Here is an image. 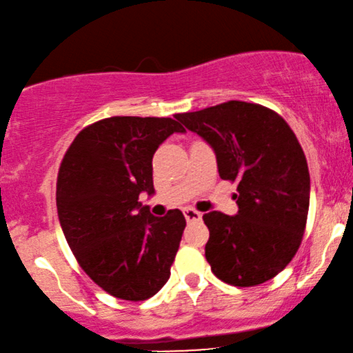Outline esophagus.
<instances>
[{
    "mask_svg": "<svg viewBox=\"0 0 353 353\" xmlns=\"http://www.w3.org/2000/svg\"><path fill=\"white\" fill-rule=\"evenodd\" d=\"M184 216H185V220L187 221H200L202 220V213L200 212H197V210H194V208H184Z\"/></svg>",
    "mask_w": 353,
    "mask_h": 353,
    "instance_id": "obj_1",
    "label": "esophagus"
}]
</instances>
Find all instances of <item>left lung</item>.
Segmentation results:
<instances>
[{"mask_svg": "<svg viewBox=\"0 0 353 353\" xmlns=\"http://www.w3.org/2000/svg\"><path fill=\"white\" fill-rule=\"evenodd\" d=\"M176 119L212 146L221 179L238 182L234 216L203 215L212 272L234 287L274 279L300 248L310 208V171L295 133L274 110L243 101Z\"/></svg>", "mask_w": 353, "mask_h": 353, "instance_id": "1", "label": "left lung"}]
</instances>
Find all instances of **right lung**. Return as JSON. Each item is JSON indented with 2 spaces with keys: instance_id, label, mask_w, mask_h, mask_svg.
Listing matches in <instances>:
<instances>
[{
  "instance_id": "right-lung-1",
  "label": "right lung",
  "mask_w": 353,
  "mask_h": 353,
  "mask_svg": "<svg viewBox=\"0 0 353 353\" xmlns=\"http://www.w3.org/2000/svg\"><path fill=\"white\" fill-rule=\"evenodd\" d=\"M185 128L169 117H110L77 135L61 161L57 210L83 270L120 300H148L164 287L185 228L181 210L151 215L153 154Z\"/></svg>"
}]
</instances>
